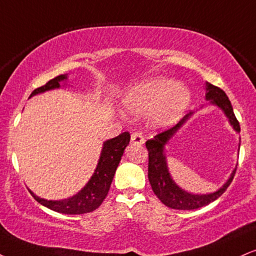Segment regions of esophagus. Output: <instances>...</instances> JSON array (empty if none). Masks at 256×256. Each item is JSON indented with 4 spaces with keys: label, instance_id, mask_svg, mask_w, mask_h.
I'll return each instance as SVG.
<instances>
[{
    "label": "esophagus",
    "instance_id": "1",
    "mask_svg": "<svg viewBox=\"0 0 256 256\" xmlns=\"http://www.w3.org/2000/svg\"><path fill=\"white\" fill-rule=\"evenodd\" d=\"M131 142L134 146H142V144H144L146 140H144L143 134L140 132H134V134H131Z\"/></svg>",
    "mask_w": 256,
    "mask_h": 256
}]
</instances>
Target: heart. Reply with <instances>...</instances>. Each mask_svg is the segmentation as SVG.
<instances>
[{
    "label": "heart",
    "mask_w": 256,
    "mask_h": 256,
    "mask_svg": "<svg viewBox=\"0 0 256 256\" xmlns=\"http://www.w3.org/2000/svg\"><path fill=\"white\" fill-rule=\"evenodd\" d=\"M190 102V90L181 83L162 76L140 81L122 98L128 114L143 116L152 113L160 126H170L182 118Z\"/></svg>",
    "instance_id": "b5f03b06"
}]
</instances>
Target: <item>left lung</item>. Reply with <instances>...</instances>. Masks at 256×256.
<instances>
[{
  "label": "left lung",
  "mask_w": 256,
  "mask_h": 256,
  "mask_svg": "<svg viewBox=\"0 0 256 256\" xmlns=\"http://www.w3.org/2000/svg\"><path fill=\"white\" fill-rule=\"evenodd\" d=\"M205 100L208 101V104L218 107L224 113L234 131H236L237 134L241 131L238 122H237L236 116L234 114L232 102H230L229 98L226 96V94L220 88L208 82H205ZM192 116L193 112L188 113L170 130L156 134L152 140H146V143L148 152H149L148 178H149L152 188L163 204L170 208H175V210H194V208H202V206L210 204L211 202H214L226 192L228 186L232 181L236 172L235 168L232 173L230 174L229 178L226 181V184H223V186L220 187L216 192L206 193V194L190 193L188 190L181 188L173 180L168 169L166 146L169 144L172 138L176 134V132L186 124L187 120Z\"/></svg>",
  "instance_id": "obj_1"
}]
</instances>
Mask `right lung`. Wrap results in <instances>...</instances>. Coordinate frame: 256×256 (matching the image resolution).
I'll return each instance as SVG.
<instances>
[{"mask_svg": "<svg viewBox=\"0 0 256 256\" xmlns=\"http://www.w3.org/2000/svg\"><path fill=\"white\" fill-rule=\"evenodd\" d=\"M66 82L68 74L57 76V78L50 80L42 87L33 90L30 98L34 96L36 94L64 87V86H66ZM62 82L64 83L63 85L61 84ZM128 143H130V134L128 132H124V134H119L112 140H104L93 175L89 178L88 182L84 184V187L72 196L62 200H48L36 196L32 190H30V194L34 196L36 202H40L42 206L50 208L52 211L60 212V214H81L96 210L108 193L116 170Z\"/></svg>", "mask_w": 256, "mask_h": 256, "instance_id": "right-lung-1", "label": "right lung"}]
</instances>
